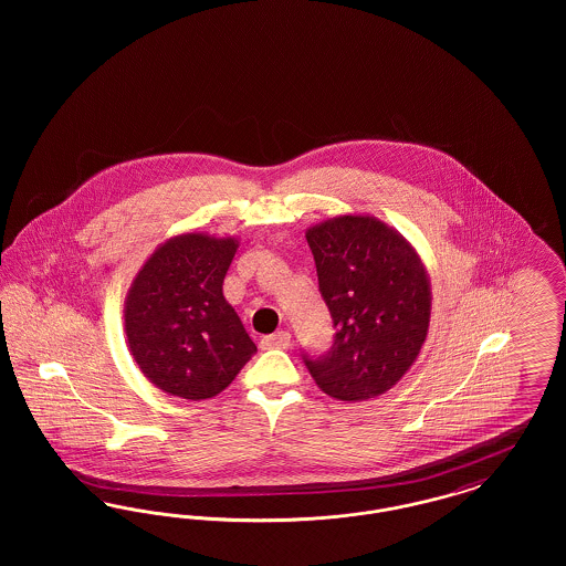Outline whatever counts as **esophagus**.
<instances>
[{
	"label": "esophagus",
	"mask_w": 566,
	"mask_h": 566,
	"mask_svg": "<svg viewBox=\"0 0 566 566\" xmlns=\"http://www.w3.org/2000/svg\"><path fill=\"white\" fill-rule=\"evenodd\" d=\"M291 346V333L289 331H277L273 335H268L261 339V348L270 350V348H277V350H284Z\"/></svg>",
	"instance_id": "esophagus-1"
}]
</instances>
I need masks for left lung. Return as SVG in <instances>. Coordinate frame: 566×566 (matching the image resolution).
I'll return each instance as SVG.
<instances>
[{"instance_id":"obj_1","label":"left lung","mask_w":566,"mask_h":566,"mask_svg":"<svg viewBox=\"0 0 566 566\" xmlns=\"http://www.w3.org/2000/svg\"><path fill=\"white\" fill-rule=\"evenodd\" d=\"M318 286L337 328L321 358H305L337 401H367L411 369L431 324V277L418 250L376 216L326 218L305 231Z\"/></svg>"}]
</instances>
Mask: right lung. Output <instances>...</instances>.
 <instances>
[{
	"instance_id": "obj_1",
	"label": "right lung",
	"mask_w": 566,
	"mask_h": 566,
	"mask_svg": "<svg viewBox=\"0 0 566 566\" xmlns=\"http://www.w3.org/2000/svg\"><path fill=\"white\" fill-rule=\"evenodd\" d=\"M235 235L180 233L159 243L125 296V337L135 365L159 390L203 401L222 392L256 352L222 282Z\"/></svg>"
}]
</instances>
